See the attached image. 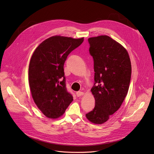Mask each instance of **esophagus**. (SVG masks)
<instances>
[{
  "mask_svg": "<svg viewBox=\"0 0 154 154\" xmlns=\"http://www.w3.org/2000/svg\"><path fill=\"white\" fill-rule=\"evenodd\" d=\"M83 94H84V93H83V92H82V91H77V92H76V95H77V97L82 96H83Z\"/></svg>",
  "mask_w": 154,
  "mask_h": 154,
  "instance_id": "1",
  "label": "esophagus"
}]
</instances>
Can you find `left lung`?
<instances>
[{
  "label": "left lung",
  "mask_w": 154,
  "mask_h": 154,
  "mask_svg": "<svg viewBox=\"0 0 154 154\" xmlns=\"http://www.w3.org/2000/svg\"><path fill=\"white\" fill-rule=\"evenodd\" d=\"M88 41L94 60V84L91 91L95 106L86 117L93 123L101 124L118 110L127 96L131 62L126 49L108 36L90 38Z\"/></svg>",
  "instance_id": "1"
}]
</instances>
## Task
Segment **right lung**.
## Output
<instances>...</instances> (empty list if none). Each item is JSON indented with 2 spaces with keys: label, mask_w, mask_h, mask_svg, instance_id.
<instances>
[{
  "label": "right lung",
  "mask_w": 154,
  "mask_h": 154,
  "mask_svg": "<svg viewBox=\"0 0 154 154\" xmlns=\"http://www.w3.org/2000/svg\"><path fill=\"white\" fill-rule=\"evenodd\" d=\"M83 38L54 36L42 42L33 52L29 68V81L33 100L46 117L64 114L73 100L66 86L64 64Z\"/></svg>",
  "instance_id": "obj_1"
}]
</instances>
